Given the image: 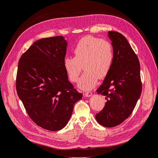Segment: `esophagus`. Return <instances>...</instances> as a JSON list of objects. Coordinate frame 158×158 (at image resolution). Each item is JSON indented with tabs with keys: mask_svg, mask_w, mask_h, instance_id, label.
I'll return each mask as SVG.
<instances>
[{
	"mask_svg": "<svg viewBox=\"0 0 158 158\" xmlns=\"http://www.w3.org/2000/svg\"><path fill=\"white\" fill-rule=\"evenodd\" d=\"M85 96L86 97H90L92 96V93L90 92H85Z\"/></svg>",
	"mask_w": 158,
	"mask_h": 158,
	"instance_id": "esophagus-1",
	"label": "esophagus"
}]
</instances>
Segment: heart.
<instances>
[{
  "label": "heart",
  "mask_w": 158,
  "mask_h": 158,
  "mask_svg": "<svg viewBox=\"0 0 158 158\" xmlns=\"http://www.w3.org/2000/svg\"><path fill=\"white\" fill-rule=\"evenodd\" d=\"M73 53V58L64 59V68L70 81L76 82L82 66L85 73L79 81L80 89L84 91L92 89L98 77L103 78L109 73L113 61V49L108 40L86 36L79 40Z\"/></svg>",
  "instance_id": "obj_1"
}]
</instances>
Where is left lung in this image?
Masks as SVG:
<instances>
[{"instance_id":"obj_1","label":"left lung","mask_w":158,"mask_h":158,"mask_svg":"<svg viewBox=\"0 0 158 158\" xmlns=\"http://www.w3.org/2000/svg\"><path fill=\"white\" fill-rule=\"evenodd\" d=\"M113 49V61L109 73L97 94L105 96L106 102L96 115L101 125L113 127L130 116L142 90L140 64L126 38L116 31H108Z\"/></svg>"}]
</instances>
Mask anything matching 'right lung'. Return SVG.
<instances>
[{
    "label": "right lung",
    "instance_id": "right-lung-1",
    "mask_svg": "<svg viewBox=\"0 0 158 158\" xmlns=\"http://www.w3.org/2000/svg\"><path fill=\"white\" fill-rule=\"evenodd\" d=\"M66 48L63 36L38 40L18 63V97L33 122L50 131L67 125L74 104L82 97L69 81L64 68Z\"/></svg>",
    "mask_w": 158,
    "mask_h": 158
}]
</instances>
